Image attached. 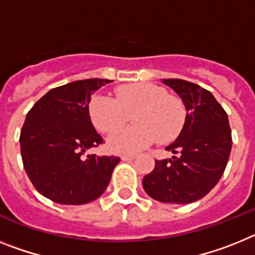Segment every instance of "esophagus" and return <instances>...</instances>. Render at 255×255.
Returning <instances> with one entry per match:
<instances>
[{
	"instance_id": "1",
	"label": "esophagus",
	"mask_w": 255,
	"mask_h": 255,
	"mask_svg": "<svg viewBox=\"0 0 255 255\" xmlns=\"http://www.w3.org/2000/svg\"><path fill=\"white\" fill-rule=\"evenodd\" d=\"M134 158H136V155H134V154H123V155L121 157V159L122 160H132V159H134Z\"/></svg>"
}]
</instances>
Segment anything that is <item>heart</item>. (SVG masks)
Segmentation results:
<instances>
[{
    "mask_svg": "<svg viewBox=\"0 0 255 255\" xmlns=\"http://www.w3.org/2000/svg\"><path fill=\"white\" fill-rule=\"evenodd\" d=\"M117 98L106 95L92 97L88 110L98 131L110 133L134 114L136 126L114 132L108 146L118 154H133L157 140L168 144L180 134L187 121V109L180 98L168 95L166 88L150 83L121 85Z\"/></svg>",
    "mask_w": 255,
    "mask_h": 255,
    "instance_id": "b5f03b06",
    "label": "heart"
}]
</instances>
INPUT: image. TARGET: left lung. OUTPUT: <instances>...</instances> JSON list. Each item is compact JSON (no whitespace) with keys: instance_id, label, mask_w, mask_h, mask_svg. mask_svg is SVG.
Returning a JSON list of instances; mask_svg holds the SVG:
<instances>
[{"instance_id":"8db88e82","label":"left lung","mask_w":255,"mask_h":255,"mask_svg":"<svg viewBox=\"0 0 255 255\" xmlns=\"http://www.w3.org/2000/svg\"><path fill=\"white\" fill-rule=\"evenodd\" d=\"M187 109V121L179 137L166 147L175 154L155 160L142 179L151 198L164 204H190L206 196L226 170L232 147L228 115L211 92L181 79H163Z\"/></svg>"}]
</instances>
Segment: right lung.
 Returning a JSON list of instances; mask_svg holds the SVG:
<instances>
[{
	"instance_id": "obj_1",
	"label": "right lung",
	"mask_w": 255,
	"mask_h": 255,
	"mask_svg": "<svg viewBox=\"0 0 255 255\" xmlns=\"http://www.w3.org/2000/svg\"><path fill=\"white\" fill-rule=\"evenodd\" d=\"M113 80L68 83L42 96L20 131L23 166L38 193L61 205H84L104 193L121 158L84 153L104 138L96 132L89 102L93 92Z\"/></svg>"
}]
</instances>
